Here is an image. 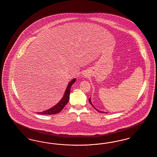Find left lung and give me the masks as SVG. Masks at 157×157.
<instances>
[{"mask_svg": "<svg viewBox=\"0 0 157 157\" xmlns=\"http://www.w3.org/2000/svg\"><path fill=\"white\" fill-rule=\"evenodd\" d=\"M89 102H90V103L91 105V106H92L93 107H94V109H96V110L97 111H98V112H100V113H107V112H103V111H101V110H99L98 109H96V107H94V106L93 105L92 103H91V98H89Z\"/></svg>", "mask_w": 157, "mask_h": 157, "instance_id": "obj_1", "label": "left lung"}]
</instances>
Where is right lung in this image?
Listing matches in <instances>:
<instances>
[{"label": "right lung", "mask_w": 157, "mask_h": 157, "mask_svg": "<svg viewBox=\"0 0 157 157\" xmlns=\"http://www.w3.org/2000/svg\"><path fill=\"white\" fill-rule=\"evenodd\" d=\"M75 80H76V78H73V80H71L70 82H68L63 98L59 101V102L57 105H56L50 108L47 110H45V111L41 112H38L37 113L48 115L57 114L59 112H61L62 110V109L66 105L67 103H68V101L69 100L71 87L75 83Z\"/></svg>", "instance_id": "obj_1"}]
</instances>
